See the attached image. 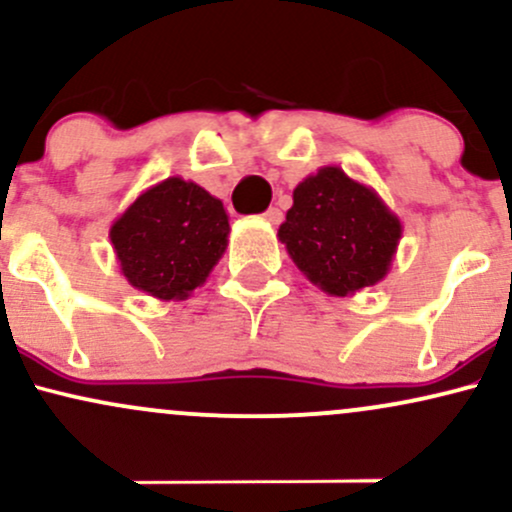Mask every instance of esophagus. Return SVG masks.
Here are the masks:
<instances>
[{
	"instance_id": "1",
	"label": "esophagus",
	"mask_w": 512,
	"mask_h": 512,
	"mask_svg": "<svg viewBox=\"0 0 512 512\" xmlns=\"http://www.w3.org/2000/svg\"><path fill=\"white\" fill-rule=\"evenodd\" d=\"M264 219H267L269 223H281V219H284V214H281V209H276V207H269L267 211H264Z\"/></svg>"
}]
</instances>
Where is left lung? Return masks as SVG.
<instances>
[{
    "label": "left lung",
    "instance_id": "1",
    "mask_svg": "<svg viewBox=\"0 0 512 512\" xmlns=\"http://www.w3.org/2000/svg\"><path fill=\"white\" fill-rule=\"evenodd\" d=\"M402 221L337 166H322L298 182L279 240L301 272L330 296H354L390 272Z\"/></svg>",
    "mask_w": 512,
    "mask_h": 512
}]
</instances>
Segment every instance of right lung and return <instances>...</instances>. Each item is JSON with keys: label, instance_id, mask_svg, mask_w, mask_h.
Here are the masks:
<instances>
[{"label": "right lung", "instance_id": "obj_1", "mask_svg": "<svg viewBox=\"0 0 512 512\" xmlns=\"http://www.w3.org/2000/svg\"><path fill=\"white\" fill-rule=\"evenodd\" d=\"M221 199L180 175L144 190L110 226L120 272L158 301H185L219 264L228 245Z\"/></svg>", "mask_w": 512, "mask_h": 512}]
</instances>
